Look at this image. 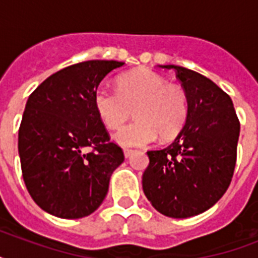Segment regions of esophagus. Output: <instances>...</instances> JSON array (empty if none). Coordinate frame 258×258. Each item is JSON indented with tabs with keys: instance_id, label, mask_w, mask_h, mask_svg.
I'll list each match as a JSON object with an SVG mask.
<instances>
[{
	"instance_id": "obj_1",
	"label": "esophagus",
	"mask_w": 258,
	"mask_h": 258,
	"mask_svg": "<svg viewBox=\"0 0 258 258\" xmlns=\"http://www.w3.org/2000/svg\"><path fill=\"white\" fill-rule=\"evenodd\" d=\"M123 153H124V157H125V158H130V157H131V155H133V154H134V150L124 149V151H123Z\"/></svg>"
}]
</instances>
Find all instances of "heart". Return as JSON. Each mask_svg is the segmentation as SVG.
Instances as JSON below:
<instances>
[{
  "instance_id": "b5f03b06",
  "label": "heart",
  "mask_w": 258,
  "mask_h": 258,
  "mask_svg": "<svg viewBox=\"0 0 258 258\" xmlns=\"http://www.w3.org/2000/svg\"><path fill=\"white\" fill-rule=\"evenodd\" d=\"M119 91L99 87L93 104L103 124L109 130L123 125L133 112L137 120L115 134V142L124 147L153 143L158 138L171 139L179 133L187 116L186 93L167 86L165 78L150 70H139L119 79Z\"/></svg>"
}]
</instances>
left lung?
Instances as JSON below:
<instances>
[{"mask_svg":"<svg viewBox=\"0 0 258 258\" xmlns=\"http://www.w3.org/2000/svg\"><path fill=\"white\" fill-rule=\"evenodd\" d=\"M187 97V116L171 145L147 151L143 191L158 212L188 218L206 212L228 190L237 159L240 121L228 93L210 79L178 66Z\"/></svg>","mask_w":258,"mask_h":258,"instance_id":"1","label":"left lung"}]
</instances>
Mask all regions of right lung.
Here are the masks:
<instances>
[{"instance_id": "add662e5", "label": "right lung", "mask_w": 258, "mask_h": 258, "mask_svg": "<svg viewBox=\"0 0 258 258\" xmlns=\"http://www.w3.org/2000/svg\"><path fill=\"white\" fill-rule=\"evenodd\" d=\"M124 62L89 60L42 82L26 101L18 130L22 178L33 201L52 216L92 214L108 192L109 178L124 161L109 142L93 96L100 82ZM91 147L92 152H87Z\"/></svg>"}]
</instances>
